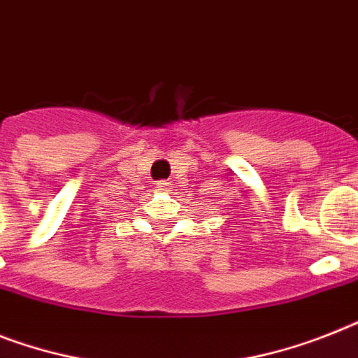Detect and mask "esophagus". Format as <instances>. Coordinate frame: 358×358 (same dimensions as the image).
<instances>
[{
  "instance_id": "34e87169",
  "label": "esophagus",
  "mask_w": 358,
  "mask_h": 358,
  "mask_svg": "<svg viewBox=\"0 0 358 358\" xmlns=\"http://www.w3.org/2000/svg\"><path fill=\"white\" fill-rule=\"evenodd\" d=\"M155 188H157L159 192H170V188H172V182H170V181H159Z\"/></svg>"
}]
</instances>
